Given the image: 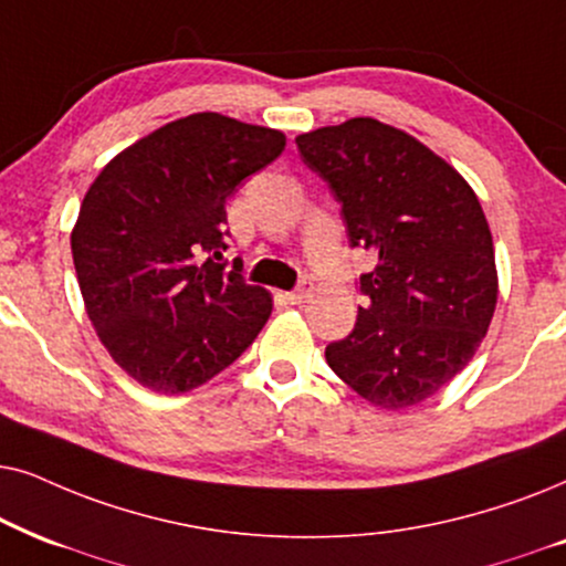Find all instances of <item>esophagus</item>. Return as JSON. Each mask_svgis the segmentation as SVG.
I'll use <instances>...</instances> for the list:
<instances>
[{"instance_id":"esophagus-1","label":"esophagus","mask_w":566,"mask_h":566,"mask_svg":"<svg viewBox=\"0 0 566 566\" xmlns=\"http://www.w3.org/2000/svg\"><path fill=\"white\" fill-rule=\"evenodd\" d=\"M311 292H313V282H307V279H303V282H300L292 292H287V295H284V297H287L292 305H300V303H305L307 297H311Z\"/></svg>"}]
</instances>
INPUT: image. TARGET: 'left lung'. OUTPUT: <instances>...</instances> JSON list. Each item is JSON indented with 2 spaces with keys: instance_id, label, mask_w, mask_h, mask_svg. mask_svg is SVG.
I'll return each mask as SVG.
<instances>
[{
  "instance_id": "8db88e82",
  "label": "left lung",
  "mask_w": 566,
  "mask_h": 566,
  "mask_svg": "<svg viewBox=\"0 0 566 566\" xmlns=\"http://www.w3.org/2000/svg\"><path fill=\"white\" fill-rule=\"evenodd\" d=\"M342 205L352 248L373 251L367 297L326 361L361 398L406 409L455 378L486 336L496 305L494 245L461 172L409 134L349 118L295 139Z\"/></svg>"
}]
</instances>
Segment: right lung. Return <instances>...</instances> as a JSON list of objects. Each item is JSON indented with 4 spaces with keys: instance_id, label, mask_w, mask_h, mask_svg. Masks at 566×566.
I'll return each mask as SVG.
<instances>
[{
    "instance_id": "1",
    "label": "right lung",
    "mask_w": 566,
    "mask_h": 566,
    "mask_svg": "<svg viewBox=\"0 0 566 566\" xmlns=\"http://www.w3.org/2000/svg\"><path fill=\"white\" fill-rule=\"evenodd\" d=\"M282 132L193 113L113 157L82 199L72 259L93 326L155 394H186L232 365L271 295L222 259L224 205L282 155Z\"/></svg>"
}]
</instances>
